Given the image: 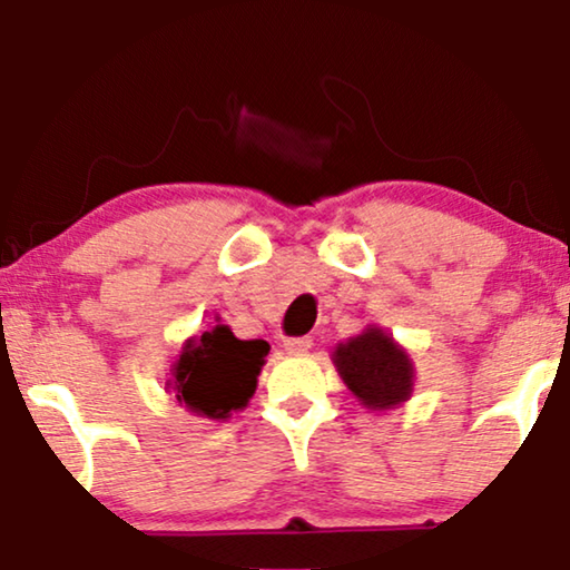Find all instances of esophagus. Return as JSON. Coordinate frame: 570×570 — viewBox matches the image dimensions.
I'll list each match as a JSON object with an SVG mask.
<instances>
[{"instance_id":"obj_1","label":"esophagus","mask_w":570,"mask_h":570,"mask_svg":"<svg viewBox=\"0 0 570 570\" xmlns=\"http://www.w3.org/2000/svg\"><path fill=\"white\" fill-rule=\"evenodd\" d=\"M283 345L287 353H306L314 342H311V337H287V340H283Z\"/></svg>"}]
</instances>
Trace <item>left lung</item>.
<instances>
[{"instance_id":"8db88e82","label":"left lung","mask_w":570,"mask_h":570,"mask_svg":"<svg viewBox=\"0 0 570 570\" xmlns=\"http://www.w3.org/2000/svg\"><path fill=\"white\" fill-rule=\"evenodd\" d=\"M334 365L353 394L371 410H386L412 392V363L381 330L357 334L334 350Z\"/></svg>"}]
</instances>
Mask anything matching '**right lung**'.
<instances>
[{
	"label": "right lung",
	"mask_w": 570,
	"mask_h": 570,
	"mask_svg": "<svg viewBox=\"0 0 570 570\" xmlns=\"http://www.w3.org/2000/svg\"><path fill=\"white\" fill-rule=\"evenodd\" d=\"M267 353L264 340H238L228 326H215L184 345L174 368L176 400L197 415L228 417L252 400Z\"/></svg>",
	"instance_id": "right-lung-1"
}]
</instances>
